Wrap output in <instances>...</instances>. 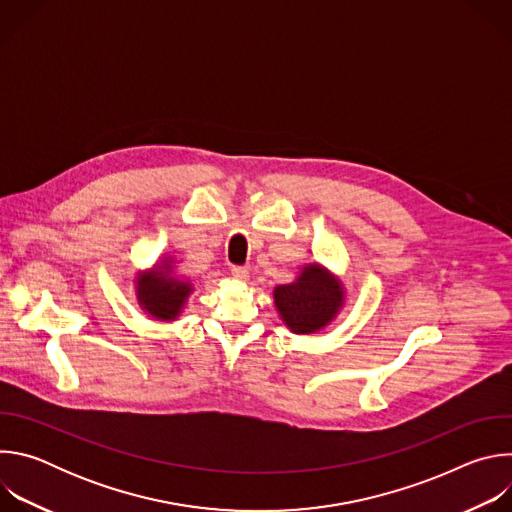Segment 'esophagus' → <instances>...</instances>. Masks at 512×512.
<instances>
[{
  "instance_id": "34e87169",
  "label": "esophagus",
  "mask_w": 512,
  "mask_h": 512,
  "mask_svg": "<svg viewBox=\"0 0 512 512\" xmlns=\"http://www.w3.org/2000/svg\"><path fill=\"white\" fill-rule=\"evenodd\" d=\"M233 277L237 281H247L249 279V269L247 267H233Z\"/></svg>"
}]
</instances>
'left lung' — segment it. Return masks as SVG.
Here are the masks:
<instances>
[{"label":"left lung","mask_w":512,"mask_h":512,"mask_svg":"<svg viewBox=\"0 0 512 512\" xmlns=\"http://www.w3.org/2000/svg\"><path fill=\"white\" fill-rule=\"evenodd\" d=\"M273 302L283 324L294 334L326 328L344 306V285L320 263L304 265L296 281L277 285Z\"/></svg>","instance_id":"left-lung-1"}]
</instances>
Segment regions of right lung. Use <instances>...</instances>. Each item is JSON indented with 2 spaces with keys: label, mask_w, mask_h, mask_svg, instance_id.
Instances as JSON below:
<instances>
[{
  "label": "right lung",
  "mask_w": 512,
  "mask_h": 512,
  "mask_svg": "<svg viewBox=\"0 0 512 512\" xmlns=\"http://www.w3.org/2000/svg\"><path fill=\"white\" fill-rule=\"evenodd\" d=\"M194 287L188 279L174 275V259L164 257L148 271H139L135 277V296L139 308L162 322L176 320Z\"/></svg>",
  "instance_id": "right-lung-1"
}]
</instances>
